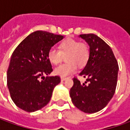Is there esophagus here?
<instances>
[{
	"label": "esophagus",
	"mask_w": 130,
	"mask_h": 130,
	"mask_svg": "<svg viewBox=\"0 0 130 130\" xmlns=\"http://www.w3.org/2000/svg\"><path fill=\"white\" fill-rule=\"evenodd\" d=\"M67 79V78L66 77H61V82H63V81H65Z\"/></svg>",
	"instance_id": "esophagus-1"
}]
</instances>
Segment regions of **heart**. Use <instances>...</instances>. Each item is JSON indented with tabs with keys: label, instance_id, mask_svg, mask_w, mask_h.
<instances>
[{
	"label": "heart",
	"instance_id": "obj_1",
	"mask_svg": "<svg viewBox=\"0 0 130 130\" xmlns=\"http://www.w3.org/2000/svg\"><path fill=\"white\" fill-rule=\"evenodd\" d=\"M67 56V63L61 64L54 69V74L61 77H66L76 72L78 67H84L89 59L90 51L85 43H79L77 40L68 38L59 45V51L51 47L47 53V58L53 65H58Z\"/></svg>",
	"mask_w": 130,
	"mask_h": 130
}]
</instances>
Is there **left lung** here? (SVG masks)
<instances>
[{
    "mask_svg": "<svg viewBox=\"0 0 130 130\" xmlns=\"http://www.w3.org/2000/svg\"><path fill=\"white\" fill-rule=\"evenodd\" d=\"M90 47V56L79 75L87 78L84 83L74 78L70 90L73 104L80 111L92 113L102 110L114 95L119 66L111 48L95 34L79 35Z\"/></svg>",
    "mask_w": 130,
    "mask_h": 130,
    "instance_id": "left-lung-1",
    "label": "left lung"
}]
</instances>
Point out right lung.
<instances>
[{
  "mask_svg": "<svg viewBox=\"0 0 130 130\" xmlns=\"http://www.w3.org/2000/svg\"><path fill=\"white\" fill-rule=\"evenodd\" d=\"M63 38L36 31L23 40L13 52L7 71V86L12 101L21 109L34 112L51 101L53 90L61 79L48 76L53 69L47 53ZM45 74L47 77L43 76Z\"/></svg>",
  "mask_w": 130,
  "mask_h": 130,
  "instance_id": "obj_1",
  "label": "right lung"
}]
</instances>
